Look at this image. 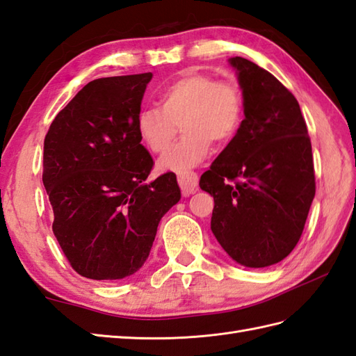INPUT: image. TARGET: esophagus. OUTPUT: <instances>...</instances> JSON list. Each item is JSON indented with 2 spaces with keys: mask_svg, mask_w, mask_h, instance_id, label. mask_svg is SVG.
Listing matches in <instances>:
<instances>
[{
  "mask_svg": "<svg viewBox=\"0 0 356 356\" xmlns=\"http://www.w3.org/2000/svg\"><path fill=\"white\" fill-rule=\"evenodd\" d=\"M179 186L181 189V193L184 195H189V194H194L197 191L198 186V176L193 171H186V172H181L179 175Z\"/></svg>",
  "mask_w": 356,
  "mask_h": 356,
  "instance_id": "34e87169",
  "label": "esophagus"
}]
</instances>
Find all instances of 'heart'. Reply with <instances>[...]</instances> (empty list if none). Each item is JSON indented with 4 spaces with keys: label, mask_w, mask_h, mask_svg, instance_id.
Listing matches in <instances>:
<instances>
[{
    "label": "heart",
    "mask_w": 356,
    "mask_h": 356,
    "mask_svg": "<svg viewBox=\"0 0 356 356\" xmlns=\"http://www.w3.org/2000/svg\"><path fill=\"white\" fill-rule=\"evenodd\" d=\"M159 104L141 109L136 115V132L150 152L162 153L176 136L180 123L184 138L158 161L161 171L180 175L209 156L212 141L229 143L243 117L239 86L198 70H186L163 87Z\"/></svg>",
    "instance_id": "1"
}]
</instances>
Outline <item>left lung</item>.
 Instances as JSON below:
<instances>
[{
  "label": "left lung",
  "instance_id": "1",
  "mask_svg": "<svg viewBox=\"0 0 356 356\" xmlns=\"http://www.w3.org/2000/svg\"><path fill=\"white\" fill-rule=\"evenodd\" d=\"M243 96L238 132L200 179L213 195L211 229L242 266L286 259L316 194L312 143L295 96L256 63L229 58Z\"/></svg>",
  "mask_w": 356,
  "mask_h": 356
}]
</instances>
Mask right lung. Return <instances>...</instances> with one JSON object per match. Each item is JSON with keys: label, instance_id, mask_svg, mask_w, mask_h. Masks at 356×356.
Instances as JSON below:
<instances>
[{"label": "right lung", "instance_id": "right-lung-1", "mask_svg": "<svg viewBox=\"0 0 356 356\" xmlns=\"http://www.w3.org/2000/svg\"><path fill=\"white\" fill-rule=\"evenodd\" d=\"M152 76L91 81L44 136L52 232L72 268L90 280H123L140 270L161 218L181 197L175 172L147 180L153 159L136 132V115Z\"/></svg>", "mask_w": 356, "mask_h": 356}]
</instances>
